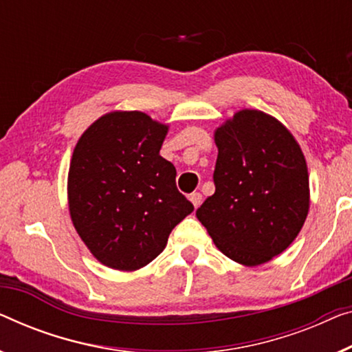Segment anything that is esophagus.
<instances>
[{
    "instance_id": "34e87169",
    "label": "esophagus",
    "mask_w": 352,
    "mask_h": 352,
    "mask_svg": "<svg viewBox=\"0 0 352 352\" xmlns=\"http://www.w3.org/2000/svg\"><path fill=\"white\" fill-rule=\"evenodd\" d=\"M188 200L192 201L193 206L198 208V206L201 205V193H200V192H193V193H190V197H188Z\"/></svg>"
}]
</instances>
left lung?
<instances>
[{"label":"left lung","instance_id":"8db88e82","mask_svg":"<svg viewBox=\"0 0 352 352\" xmlns=\"http://www.w3.org/2000/svg\"><path fill=\"white\" fill-rule=\"evenodd\" d=\"M216 192L197 217L219 251L246 267L267 263L290 246L309 210L305 155L274 117L243 109L214 133Z\"/></svg>","mask_w":352,"mask_h":352}]
</instances>
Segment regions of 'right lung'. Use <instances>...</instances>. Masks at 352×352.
Masks as SVG:
<instances>
[{
	"instance_id": "1",
	"label": "right lung",
	"mask_w": 352,
	"mask_h": 352,
	"mask_svg": "<svg viewBox=\"0 0 352 352\" xmlns=\"http://www.w3.org/2000/svg\"><path fill=\"white\" fill-rule=\"evenodd\" d=\"M168 125L140 111L101 116L71 157L68 205L76 232L96 261L120 272L146 267L193 205L160 155Z\"/></svg>"
}]
</instances>
